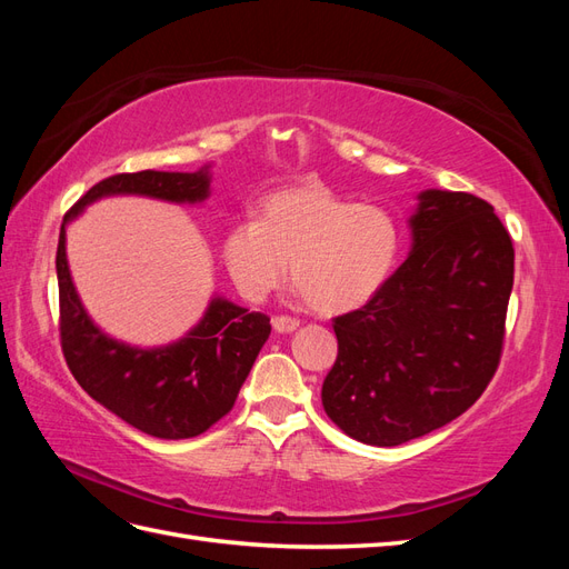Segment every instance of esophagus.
I'll return each instance as SVG.
<instances>
[{"instance_id": "34e87169", "label": "esophagus", "mask_w": 569, "mask_h": 569, "mask_svg": "<svg viewBox=\"0 0 569 569\" xmlns=\"http://www.w3.org/2000/svg\"><path fill=\"white\" fill-rule=\"evenodd\" d=\"M272 327L278 332H295L299 327V318H291V316H274L272 318Z\"/></svg>"}]
</instances>
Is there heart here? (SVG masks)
<instances>
[{
    "label": "heart",
    "mask_w": 569,
    "mask_h": 569,
    "mask_svg": "<svg viewBox=\"0 0 569 569\" xmlns=\"http://www.w3.org/2000/svg\"><path fill=\"white\" fill-rule=\"evenodd\" d=\"M399 247V226L380 206L308 184L270 194L258 220L232 222L220 256L247 301H266L291 263V280L308 306L337 316L363 306L387 282Z\"/></svg>",
    "instance_id": "obj_1"
}]
</instances>
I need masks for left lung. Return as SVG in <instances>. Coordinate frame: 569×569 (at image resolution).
I'll use <instances>...</instances> for the list:
<instances>
[{"mask_svg": "<svg viewBox=\"0 0 569 569\" xmlns=\"http://www.w3.org/2000/svg\"><path fill=\"white\" fill-rule=\"evenodd\" d=\"M412 251L366 306L337 316L322 406L343 435L399 446L468 410L501 363L515 249L493 206L427 189Z\"/></svg>", "mask_w": 569, "mask_h": 569, "instance_id": "1", "label": "left lung"}]
</instances>
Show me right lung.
<instances>
[{
  "label": "right lung",
  "instance_id": "1",
  "mask_svg": "<svg viewBox=\"0 0 569 569\" xmlns=\"http://www.w3.org/2000/svg\"><path fill=\"white\" fill-rule=\"evenodd\" d=\"M107 194H144L166 201L209 197V176L140 170L104 178L63 216L57 247L59 337L78 385L94 401L157 439H192L232 410L253 360L270 335L266 313L213 299L203 320L173 347L142 351L109 339L84 313L66 261V222Z\"/></svg>",
  "mask_w": 569,
  "mask_h": 569
}]
</instances>
